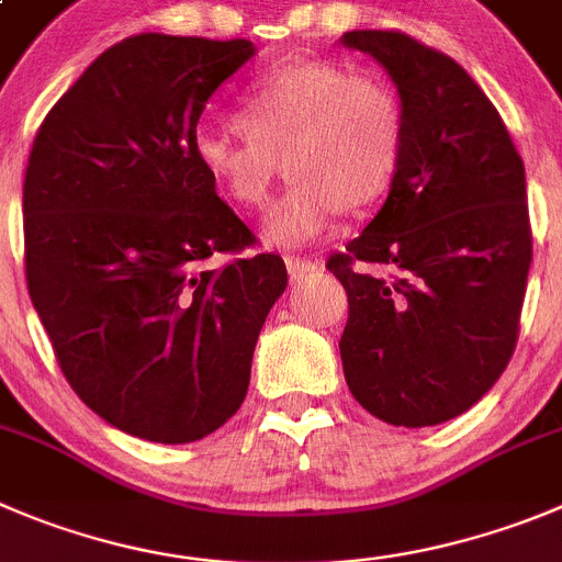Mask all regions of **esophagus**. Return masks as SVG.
Wrapping results in <instances>:
<instances>
[{"label": "esophagus", "instance_id": "34e87169", "mask_svg": "<svg viewBox=\"0 0 562 562\" xmlns=\"http://www.w3.org/2000/svg\"><path fill=\"white\" fill-rule=\"evenodd\" d=\"M285 266H288V274H291V280H302V277L307 274H316L322 266H318V260H311V257H299V255H285Z\"/></svg>", "mask_w": 562, "mask_h": 562}]
</instances>
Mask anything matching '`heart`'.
<instances>
[{
  "mask_svg": "<svg viewBox=\"0 0 562 562\" xmlns=\"http://www.w3.org/2000/svg\"><path fill=\"white\" fill-rule=\"evenodd\" d=\"M238 127L199 130L193 157L233 202L263 207L285 162L293 186L269 210L266 240L311 244L338 210L382 196L402 157L400 93L376 75L296 60L257 77L238 102Z\"/></svg>",
  "mask_w": 562,
  "mask_h": 562,
  "instance_id": "heart-1",
  "label": "heart"
}]
</instances>
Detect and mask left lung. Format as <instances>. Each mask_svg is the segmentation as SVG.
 <instances>
[{
	"label": "left lung",
	"instance_id": "left-lung-1",
	"mask_svg": "<svg viewBox=\"0 0 562 562\" xmlns=\"http://www.w3.org/2000/svg\"><path fill=\"white\" fill-rule=\"evenodd\" d=\"M340 44L385 68L405 119L387 199L327 260L349 299L344 376L380 422L432 427L476 405L516 349L532 263L524 162L452 57L393 30ZM358 259L383 274L355 270Z\"/></svg>",
	"mask_w": 562,
	"mask_h": 562
}]
</instances>
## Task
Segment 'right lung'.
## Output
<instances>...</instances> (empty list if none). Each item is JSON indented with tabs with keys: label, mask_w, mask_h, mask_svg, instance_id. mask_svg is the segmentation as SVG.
<instances>
[{
	"label": "right lung",
	"mask_w": 562,
	"mask_h": 562,
	"mask_svg": "<svg viewBox=\"0 0 562 562\" xmlns=\"http://www.w3.org/2000/svg\"><path fill=\"white\" fill-rule=\"evenodd\" d=\"M244 38L144 33L82 71L35 135L24 177L33 307L68 385L135 438L191 443L238 413L280 255L255 244L193 157L204 104L255 57Z\"/></svg>",
	"instance_id": "add662e5"
}]
</instances>
